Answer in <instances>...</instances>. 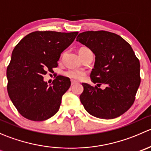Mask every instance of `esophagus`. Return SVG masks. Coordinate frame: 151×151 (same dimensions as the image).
<instances>
[{"instance_id": "34e87169", "label": "esophagus", "mask_w": 151, "mask_h": 151, "mask_svg": "<svg viewBox=\"0 0 151 151\" xmlns=\"http://www.w3.org/2000/svg\"><path fill=\"white\" fill-rule=\"evenodd\" d=\"M77 83V82H75L74 80H71V85H74V84H76Z\"/></svg>"}]
</instances>
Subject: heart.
Returning <instances> with one entry per match:
<instances>
[{
	"label": "heart",
	"instance_id": "obj_1",
	"mask_svg": "<svg viewBox=\"0 0 151 151\" xmlns=\"http://www.w3.org/2000/svg\"><path fill=\"white\" fill-rule=\"evenodd\" d=\"M85 51H90V50L88 48H87V47H82L80 50V51H79V52ZM65 74H66V76H67V77L71 79H73V80H80L84 76L85 72L83 71H80V70L70 69L68 71H67L65 73Z\"/></svg>",
	"mask_w": 151,
	"mask_h": 151
}]
</instances>
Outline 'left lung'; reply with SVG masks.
Returning a JSON list of instances; mask_svg holds the SVG:
<instances>
[{
  "instance_id": "obj_1",
  "label": "left lung",
  "mask_w": 151,
  "mask_h": 151,
  "mask_svg": "<svg viewBox=\"0 0 151 151\" xmlns=\"http://www.w3.org/2000/svg\"><path fill=\"white\" fill-rule=\"evenodd\" d=\"M77 42L95 55L91 73L93 87L82 83L84 91L80 101L94 117L113 119L126 112L133 104L140 84V64L131 45L122 37L105 30L80 33ZM104 84L102 90L98 85Z\"/></svg>"
}]
</instances>
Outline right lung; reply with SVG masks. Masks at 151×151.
<instances>
[{
    "mask_svg": "<svg viewBox=\"0 0 151 151\" xmlns=\"http://www.w3.org/2000/svg\"><path fill=\"white\" fill-rule=\"evenodd\" d=\"M78 32L35 31L25 36L13 50L7 67V91L11 101L23 117L42 121L52 117L71 81L59 75L51 85L44 81L47 69L58 66L60 54Z\"/></svg>",
    "mask_w": 151,
    "mask_h": 151,
    "instance_id": "1",
    "label": "right lung"
}]
</instances>
